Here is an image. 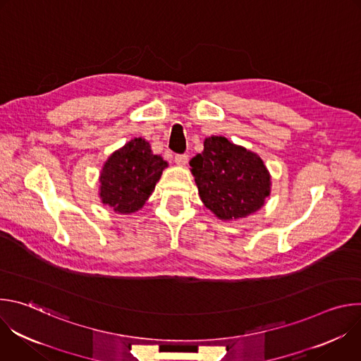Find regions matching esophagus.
Instances as JSON below:
<instances>
[{
  "label": "esophagus",
  "mask_w": 361,
  "mask_h": 361,
  "mask_svg": "<svg viewBox=\"0 0 361 361\" xmlns=\"http://www.w3.org/2000/svg\"><path fill=\"white\" fill-rule=\"evenodd\" d=\"M187 160H188L187 154H176V157H174V161L178 166H184L187 163Z\"/></svg>",
  "instance_id": "obj_1"
}]
</instances>
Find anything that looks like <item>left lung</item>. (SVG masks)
Instances as JSON below:
<instances>
[{"mask_svg": "<svg viewBox=\"0 0 361 361\" xmlns=\"http://www.w3.org/2000/svg\"><path fill=\"white\" fill-rule=\"evenodd\" d=\"M190 166L201 201L221 220L255 213L270 194V174L263 160L226 137L205 138L204 151Z\"/></svg>", "mask_w": 361, "mask_h": 361, "instance_id": "8db88e82", "label": "left lung"}]
</instances>
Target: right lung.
<instances>
[{"label":"right lung","instance_id":"add662e5","mask_svg":"<svg viewBox=\"0 0 361 361\" xmlns=\"http://www.w3.org/2000/svg\"><path fill=\"white\" fill-rule=\"evenodd\" d=\"M166 167L167 163L152 154L145 140L128 141L111 154L102 167L99 177L102 202L121 214L140 210Z\"/></svg>","mask_w":361,"mask_h":361}]
</instances>
